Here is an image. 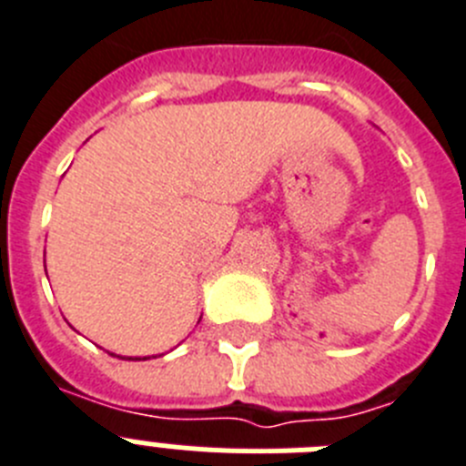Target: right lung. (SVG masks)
I'll return each mask as SVG.
<instances>
[{
	"mask_svg": "<svg viewBox=\"0 0 466 466\" xmlns=\"http://www.w3.org/2000/svg\"><path fill=\"white\" fill-rule=\"evenodd\" d=\"M129 360H132V358H129Z\"/></svg>",
	"mask_w": 466,
	"mask_h": 466,
	"instance_id": "1",
	"label": "right lung"
}]
</instances>
